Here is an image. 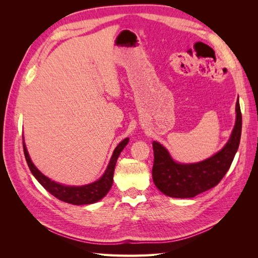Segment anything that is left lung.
<instances>
[{
  "label": "left lung",
  "mask_w": 258,
  "mask_h": 258,
  "mask_svg": "<svg viewBox=\"0 0 258 258\" xmlns=\"http://www.w3.org/2000/svg\"><path fill=\"white\" fill-rule=\"evenodd\" d=\"M242 129V115L239 99L236 103V122L228 142L210 158L195 163L176 162L160 143L154 141L153 181L166 196L192 198L213 188L226 172L238 151Z\"/></svg>",
  "instance_id": "8db88e82"
}]
</instances>
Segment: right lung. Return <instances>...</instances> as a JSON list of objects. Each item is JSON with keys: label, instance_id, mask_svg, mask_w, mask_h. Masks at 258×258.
Segmentation results:
<instances>
[{"label": "right lung", "instance_id": "obj_1", "mask_svg": "<svg viewBox=\"0 0 258 258\" xmlns=\"http://www.w3.org/2000/svg\"><path fill=\"white\" fill-rule=\"evenodd\" d=\"M128 142L129 138H126L116 146L104 174L101 176L98 181L83 186H69L52 181L49 177L44 175L41 171L34 166V163L31 160L29 153L27 151L25 141H23V152H25L26 160L31 172H32L38 183H40L46 190L50 192L52 196L58 198L59 200L67 202V204L82 206L95 204V202L102 199L108 192V190L111 189L113 184V175L116 161L118 159L121 151L128 144Z\"/></svg>", "mask_w": 258, "mask_h": 258}]
</instances>
